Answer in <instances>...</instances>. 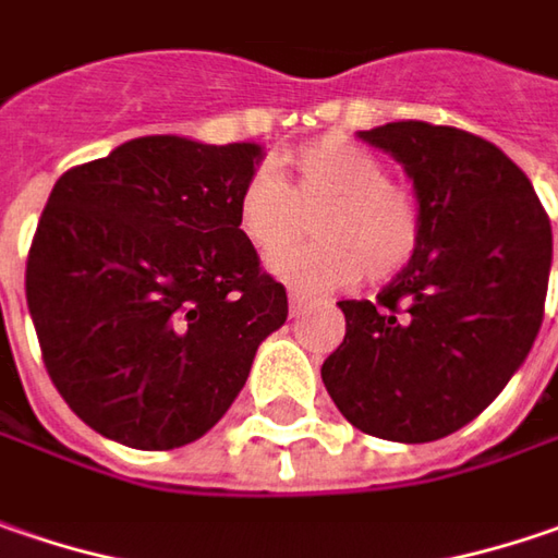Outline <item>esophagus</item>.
Listing matches in <instances>:
<instances>
[{
  "mask_svg": "<svg viewBox=\"0 0 558 558\" xmlns=\"http://www.w3.org/2000/svg\"><path fill=\"white\" fill-rule=\"evenodd\" d=\"M307 307H311V304H307V298H301V294H289V311H292V317H301Z\"/></svg>",
  "mask_w": 558,
  "mask_h": 558,
  "instance_id": "34e87169",
  "label": "esophagus"
}]
</instances>
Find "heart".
Wrapping results in <instances>:
<instances>
[{
  "instance_id": "obj_1",
  "label": "heart",
  "mask_w": 558,
  "mask_h": 558,
  "mask_svg": "<svg viewBox=\"0 0 558 558\" xmlns=\"http://www.w3.org/2000/svg\"><path fill=\"white\" fill-rule=\"evenodd\" d=\"M307 216L317 241L272 260V272L304 292H329L357 276L386 282L414 260L424 235L414 191L383 175V162L342 134L286 156L282 179L257 169L238 187V229L260 254L298 241Z\"/></svg>"
}]
</instances>
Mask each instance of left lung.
<instances>
[{
	"label": "left lung",
	"mask_w": 558,
	"mask_h": 558,
	"mask_svg": "<svg viewBox=\"0 0 558 558\" xmlns=\"http://www.w3.org/2000/svg\"><path fill=\"white\" fill-rule=\"evenodd\" d=\"M361 137L404 166L424 235L376 301H339L345 339L320 374L351 427L433 442L474 421L534 345L549 216L515 162L471 131L411 119Z\"/></svg>",
	"instance_id": "8db88e82"
}]
</instances>
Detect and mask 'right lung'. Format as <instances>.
Wrapping results in <instances>:
<instances>
[{
    "label": "right lung",
    "instance_id": "add662e5",
    "mask_svg": "<svg viewBox=\"0 0 558 558\" xmlns=\"http://www.w3.org/2000/svg\"><path fill=\"white\" fill-rule=\"evenodd\" d=\"M257 144L154 134L69 169L27 254V307L69 408L131 449H179L229 411L286 286L241 235Z\"/></svg>",
    "mask_w": 558,
    "mask_h": 558
}]
</instances>
